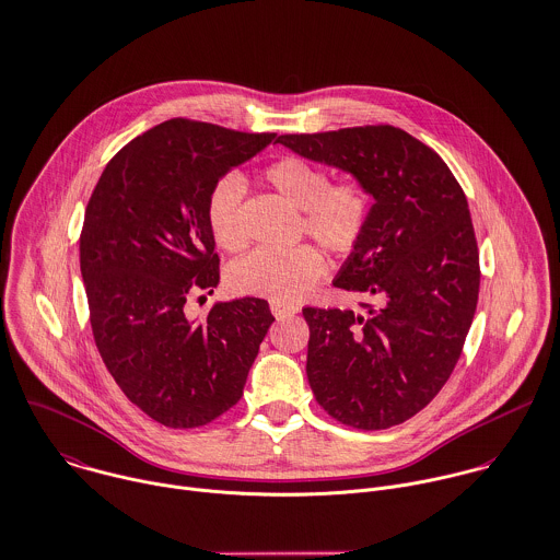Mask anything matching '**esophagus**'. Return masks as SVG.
<instances>
[{"mask_svg": "<svg viewBox=\"0 0 560 560\" xmlns=\"http://www.w3.org/2000/svg\"><path fill=\"white\" fill-rule=\"evenodd\" d=\"M271 313L276 315V319H282V317L295 315V313H298V308H295V306H287V304H280V302H271Z\"/></svg>", "mask_w": 560, "mask_h": 560, "instance_id": "esophagus-1", "label": "esophagus"}]
</instances>
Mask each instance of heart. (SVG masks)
Wrapping results in <instances>:
<instances>
[{
    "mask_svg": "<svg viewBox=\"0 0 560 560\" xmlns=\"http://www.w3.org/2000/svg\"><path fill=\"white\" fill-rule=\"evenodd\" d=\"M265 180L273 190L302 210L300 232L335 256L354 254L370 230L373 195L361 180L332 183L326 167L302 159L282 156L265 170ZM245 185L238 176H223L206 199V221L210 234L223 249H241L247 232L241 219ZM326 260L313 245L293 249H256L236 260L230 269V284L245 295L291 304L304 298L324 276Z\"/></svg>",
    "mask_w": 560,
    "mask_h": 560,
    "instance_id": "obj_1",
    "label": "heart"
}]
</instances>
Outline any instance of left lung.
I'll use <instances>...</instances> for the list:
<instances>
[{
    "label": "left lung",
    "instance_id": "1",
    "mask_svg": "<svg viewBox=\"0 0 560 560\" xmlns=\"http://www.w3.org/2000/svg\"><path fill=\"white\" fill-rule=\"evenodd\" d=\"M276 143L354 174L375 199L365 241L335 280L372 302L302 311L315 399L359 430L404 423L452 375L476 315L480 258L467 197L432 148L393 126Z\"/></svg>",
    "mask_w": 560,
    "mask_h": 560
}]
</instances>
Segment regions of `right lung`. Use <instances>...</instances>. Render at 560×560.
<instances>
[{"mask_svg": "<svg viewBox=\"0 0 560 560\" xmlns=\"http://www.w3.org/2000/svg\"><path fill=\"white\" fill-rule=\"evenodd\" d=\"M276 135L170 119L121 148L91 192L80 271L95 346L126 397L167 428H199L243 395L273 324L258 298L185 304L219 284L206 199Z\"/></svg>", "mask_w": 560, "mask_h": 560, "instance_id": "1", "label": "right lung"}]
</instances>
